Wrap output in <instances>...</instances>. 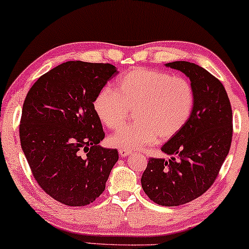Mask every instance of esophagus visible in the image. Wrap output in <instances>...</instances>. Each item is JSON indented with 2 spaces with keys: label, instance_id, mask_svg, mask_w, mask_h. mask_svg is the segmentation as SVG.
I'll use <instances>...</instances> for the list:
<instances>
[{
  "label": "esophagus",
  "instance_id": "1",
  "mask_svg": "<svg viewBox=\"0 0 249 249\" xmlns=\"http://www.w3.org/2000/svg\"><path fill=\"white\" fill-rule=\"evenodd\" d=\"M119 154H120L122 158H125V156H128L129 154H130V151H129V149L120 148V149H119Z\"/></svg>",
  "mask_w": 249,
  "mask_h": 249
}]
</instances>
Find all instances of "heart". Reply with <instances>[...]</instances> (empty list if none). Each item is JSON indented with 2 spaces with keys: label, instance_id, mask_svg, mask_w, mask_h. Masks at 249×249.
Segmentation results:
<instances>
[{
  "label": "heart",
  "instance_id": "1",
  "mask_svg": "<svg viewBox=\"0 0 249 249\" xmlns=\"http://www.w3.org/2000/svg\"><path fill=\"white\" fill-rule=\"evenodd\" d=\"M195 105V91L189 80L163 71L131 70L117 81L115 90L104 87L95 96L93 107L102 124L118 129L134 110L136 122L112 135V146L137 149L158 137L168 141L188 122Z\"/></svg>",
  "mask_w": 249,
  "mask_h": 249
}]
</instances>
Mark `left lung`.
<instances>
[{
    "mask_svg": "<svg viewBox=\"0 0 249 249\" xmlns=\"http://www.w3.org/2000/svg\"><path fill=\"white\" fill-rule=\"evenodd\" d=\"M195 91V105L185 127L161 147L169 160L148 159L142 187L162 206H178L203 195L215 181L230 151L232 110L223 85L198 64L176 61Z\"/></svg>",
    "mask_w": 249,
    "mask_h": 249,
    "instance_id": "1",
    "label": "left lung"
}]
</instances>
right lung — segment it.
<instances>
[{"mask_svg": "<svg viewBox=\"0 0 249 249\" xmlns=\"http://www.w3.org/2000/svg\"><path fill=\"white\" fill-rule=\"evenodd\" d=\"M118 74L110 63L68 61L40 76L22 107L21 148L40 188L68 206L93 203L105 189L117 149L104 138L93 103Z\"/></svg>", "mask_w": 249, "mask_h": 249, "instance_id": "obj_1", "label": "right lung"}]
</instances>
